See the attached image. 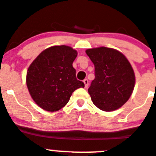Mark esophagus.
<instances>
[{
    "mask_svg": "<svg viewBox=\"0 0 156 156\" xmlns=\"http://www.w3.org/2000/svg\"><path fill=\"white\" fill-rule=\"evenodd\" d=\"M83 82H84V84H85V88H87V87H88V79H85L83 81Z\"/></svg>",
    "mask_w": 156,
    "mask_h": 156,
    "instance_id": "34e87169",
    "label": "esophagus"
}]
</instances>
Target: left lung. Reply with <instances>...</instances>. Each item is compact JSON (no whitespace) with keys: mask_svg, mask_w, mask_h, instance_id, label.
Segmentation results:
<instances>
[{"mask_svg":"<svg viewBox=\"0 0 156 156\" xmlns=\"http://www.w3.org/2000/svg\"><path fill=\"white\" fill-rule=\"evenodd\" d=\"M85 53L95 66V79L88 89L94 105L106 112L121 107L135 84L128 60L118 50L105 47L88 49Z\"/></svg>","mask_w":156,"mask_h":156,"instance_id":"8db88e82","label":"left lung"}]
</instances>
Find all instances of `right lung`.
I'll return each mask as SVG.
<instances>
[{
    "instance_id": "obj_1",
    "label": "right lung",
    "mask_w": 156,
    "mask_h": 156,
    "mask_svg": "<svg viewBox=\"0 0 156 156\" xmlns=\"http://www.w3.org/2000/svg\"><path fill=\"white\" fill-rule=\"evenodd\" d=\"M78 52L68 46H54L40 53L29 67L26 85L38 106L57 111L69 101L72 92L85 84L76 78L72 64Z\"/></svg>"
}]
</instances>
